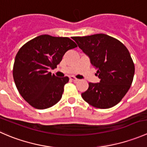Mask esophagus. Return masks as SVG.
Instances as JSON below:
<instances>
[{"label":"esophagus","mask_w":147,"mask_h":147,"mask_svg":"<svg viewBox=\"0 0 147 147\" xmlns=\"http://www.w3.org/2000/svg\"><path fill=\"white\" fill-rule=\"evenodd\" d=\"M69 80H72V81H73V82H77V81L79 80L77 79L76 78H75V77H73V76L69 77Z\"/></svg>","instance_id":"1"}]
</instances>
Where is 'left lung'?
<instances>
[{
    "label": "left lung",
    "mask_w": 147,
    "mask_h": 147,
    "mask_svg": "<svg viewBox=\"0 0 147 147\" xmlns=\"http://www.w3.org/2000/svg\"><path fill=\"white\" fill-rule=\"evenodd\" d=\"M72 39L90 57L97 69L98 83H89L82 93L83 100L99 109L117 105L131 87L134 65L127 47L119 40L105 34H95Z\"/></svg>",
    "instance_id": "obj_1"
}]
</instances>
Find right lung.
<instances>
[{
    "label": "right lung",
    "mask_w": 147,
    "mask_h": 147,
    "mask_svg": "<svg viewBox=\"0 0 147 147\" xmlns=\"http://www.w3.org/2000/svg\"><path fill=\"white\" fill-rule=\"evenodd\" d=\"M76 47L69 38L42 35L20 47L13 75L19 93L29 105L44 109L60 101L69 78H57L48 69L57 67L65 53Z\"/></svg>",
    "instance_id": "1"
}]
</instances>
